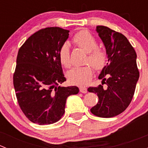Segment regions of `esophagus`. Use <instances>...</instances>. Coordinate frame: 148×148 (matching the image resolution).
<instances>
[{"instance_id": "esophagus-1", "label": "esophagus", "mask_w": 148, "mask_h": 148, "mask_svg": "<svg viewBox=\"0 0 148 148\" xmlns=\"http://www.w3.org/2000/svg\"><path fill=\"white\" fill-rule=\"evenodd\" d=\"M79 90L80 92L82 93H86L87 92V89L86 87H84V86H79Z\"/></svg>"}]
</instances>
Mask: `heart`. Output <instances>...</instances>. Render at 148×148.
<instances>
[{
  "instance_id": "b5f03b06",
  "label": "heart",
  "mask_w": 148,
  "mask_h": 148,
  "mask_svg": "<svg viewBox=\"0 0 148 148\" xmlns=\"http://www.w3.org/2000/svg\"><path fill=\"white\" fill-rule=\"evenodd\" d=\"M72 41L78 47L87 52L86 64H91L97 71H100L107 62V52L104 48L97 46V40L89 31L82 30L73 36ZM60 63L66 68L71 66L69 46L65 43L59 51ZM94 71L89 65L82 67H75L67 72V78L72 84L84 86L92 80Z\"/></svg>"
}]
</instances>
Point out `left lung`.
Instances as JSON below:
<instances>
[{
	"label": "left lung",
	"instance_id": "1",
	"mask_svg": "<svg viewBox=\"0 0 148 148\" xmlns=\"http://www.w3.org/2000/svg\"><path fill=\"white\" fill-rule=\"evenodd\" d=\"M107 52V65L98 78L105 83L88 88V92L97 94L98 103L90 110L99 117H113L121 114L129 106L133 97L140 73L137 66V54L127 38L119 32L104 26L96 29Z\"/></svg>",
	"mask_w": 148,
	"mask_h": 148
}]
</instances>
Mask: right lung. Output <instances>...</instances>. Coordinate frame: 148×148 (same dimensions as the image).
Returning a JSON list of instances; mask_svg holds the SVG:
<instances>
[{"label": "right lung", "instance_id": "1", "mask_svg": "<svg viewBox=\"0 0 148 148\" xmlns=\"http://www.w3.org/2000/svg\"><path fill=\"white\" fill-rule=\"evenodd\" d=\"M69 32L59 27L42 28L31 35L18 52L13 86L20 108L34 123L58 122L64 114L67 97L79 91L75 86H59L66 81L59 51Z\"/></svg>", "mask_w": 148, "mask_h": 148}]
</instances>
